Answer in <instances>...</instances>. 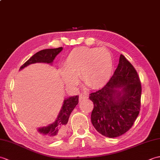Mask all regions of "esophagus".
Masks as SVG:
<instances>
[{
	"instance_id": "esophagus-1",
	"label": "esophagus",
	"mask_w": 160,
	"mask_h": 160,
	"mask_svg": "<svg viewBox=\"0 0 160 160\" xmlns=\"http://www.w3.org/2000/svg\"><path fill=\"white\" fill-rule=\"evenodd\" d=\"M87 96L85 93H82L80 94V96H79V100L80 101H82V100H85V99H87Z\"/></svg>"
}]
</instances>
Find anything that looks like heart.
Returning a JSON list of instances; mask_svg holds the SVG:
<instances>
[{
    "label": "heart",
    "instance_id": "1",
    "mask_svg": "<svg viewBox=\"0 0 160 160\" xmlns=\"http://www.w3.org/2000/svg\"><path fill=\"white\" fill-rule=\"evenodd\" d=\"M113 69V58L107 49L79 47L68 53L60 74L63 82L70 87L77 85L80 75L83 83L96 89L106 85Z\"/></svg>",
    "mask_w": 160,
    "mask_h": 160
}]
</instances>
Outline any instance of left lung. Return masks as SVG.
Wrapping results in <instances>:
<instances>
[{
    "instance_id": "1",
    "label": "left lung",
    "mask_w": 160,
    "mask_h": 160,
    "mask_svg": "<svg viewBox=\"0 0 160 160\" xmlns=\"http://www.w3.org/2000/svg\"><path fill=\"white\" fill-rule=\"evenodd\" d=\"M142 87L136 70L120 55L116 70L102 89L90 94L91 122L100 134L117 138L127 132L138 116Z\"/></svg>"
}]
</instances>
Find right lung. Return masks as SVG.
I'll list each match as a JSON object with an SVG mask.
<instances>
[{
	"label": "right lung",
	"instance_id": "add662e5",
	"mask_svg": "<svg viewBox=\"0 0 160 160\" xmlns=\"http://www.w3.org/2000/svg\"><path fill=\"white\" fill-rule=\"evenodd\" d=\"M63 49L62 47L56 49H47L40 51L32 56L27 62L20 67V71L34 63H47L52 64L56 56ZM78 96H71L64 100L62 108L56 120L47 127L32 129V132L37 136L46 141L52 142L63 137L67 131V124L74 108L78 104Z\"/></svg>",
	"mask_w": 160,
	"mask_h": 160
}]
</instances>
